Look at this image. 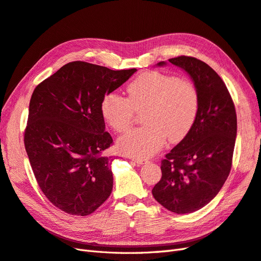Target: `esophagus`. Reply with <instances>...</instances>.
<instances>
[{"label": "esophagus", "mask_w": 261, "mask_h": 261, "mask_svg": "<svg viewBox=\"0 0 261 261\" xmlns=\"http://www.w3.org/2000/svg\"><path fill=\"white\" fill-rule=\"evenodd\" d=\"M133 162H135L137 165H142V164H145L147 161L143 160V159H138V158H132L131 159Z\"/></svg>", "instance_id": "esophagus-1"}]
</instances>
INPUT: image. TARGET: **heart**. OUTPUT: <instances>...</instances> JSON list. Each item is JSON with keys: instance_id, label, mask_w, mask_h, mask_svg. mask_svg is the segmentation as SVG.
Here are the masks:
<instances>
[{"instance_id": "obj_1", "label": "heart", "mask_w": 261, "mask_h": 261, "mask_svg": "<svg viewBox=\"0 0 261 261\" xmlns=\"http://www.w3.org/2000/svg\"><path fill=\"white\" fill-rule=\"evenodd\" d=\"M129 97L111 92L103 96L101 115L117 132L129 130L136 113L143 114L144 126L126 133L118 141L122 153L143 159L169 142H180L192 129L199 111V93L188 80L151 71L132 81Z\"/></svg>"}]
</instances>
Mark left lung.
I'll use <instances>...</instances> for the list:
<instances>
[{"mask_svg": "<svg viewBox=\"0 0 261 261\" xmlns=\"http://www.w3.org/2000/svg\"><path fill=\"white\" fill-rule=\"evenodd\" d=\"M168 61L192 79L200 97L199 111L188 136L162 161V178L152 193L168 211L186 214L209 203L227 179L232 168L237 118L225 83L211 66L187 56Z\"/></svg>", "mask_w": 261, "mask_h": 261, "instance_id": "8db88e82", "label": "left lung"}]
</instances>
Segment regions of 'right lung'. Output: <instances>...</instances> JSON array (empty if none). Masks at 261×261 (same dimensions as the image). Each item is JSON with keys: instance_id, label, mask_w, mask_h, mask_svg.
Masks as SVG:
<instances>
[{"instance_id": "1", "label": "right lung", "mask_w": 261, "mask_h": 261, "mask_svg": "<svg viewBox=\"0 0 261 261\" xmlns=\"http://www.w3.org/2000/svg\"><path fill=\"white\" fill-rule=\"evenodd\" d=\"M136 71L74 61L36 86L24 143L38 186L58 209L85 217L110 196L113 160L102 153L113 138L100 103Z\"/></svg>"}]
</instances>
